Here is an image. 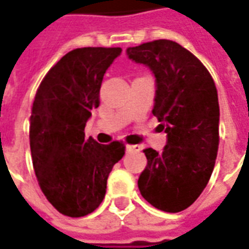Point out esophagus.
I'll use <instances>...</instances> for the list:
<instances>
[{
  "instance_id": "1",
  "label": "esophagus",
  "mask_w": 249,
  "mask_h": 249,
  "mask_svg": "<svg viewBox=\"0 0 249 249\" xmlns=\"http://www.w3.org/2000/svg\"><path fill=\"white\" fill-rule=\"evenodd\" d=\"M140 145H126V152H139Z\"/></svg>"
}]
</instances>
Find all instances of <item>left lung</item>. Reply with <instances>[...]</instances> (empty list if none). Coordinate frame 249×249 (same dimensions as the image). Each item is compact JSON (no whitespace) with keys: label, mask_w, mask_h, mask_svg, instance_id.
<instances>
[{"label":"left lung","mask_w":249,"mask_h":249,"mask_svg":"<svg viewBox=\"0 0 249 249\" xmlns=\"http://www.w3.org/2000/svg\"><path fill=\"white\" fill-rule=\"evenodd\" d=\"M132 61L156 77L152 113L167 133L162 152L144 149L139 178L142 197L155 208L176 213L192 205L207 187L219 148V98L212 76L197 57L171 40L128 48Z\"/></svg>","instance_id":"1"}]
</instances>
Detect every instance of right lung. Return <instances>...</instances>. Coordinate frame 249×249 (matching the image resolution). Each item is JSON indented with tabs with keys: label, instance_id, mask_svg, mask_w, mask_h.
Masks as SVG:
<instances>
[{
	"label": "right lung",
	"instance_id": "obj_1",
	"mask_svg": "<svg viewBox=\"0 0 249 249\" xmlns=\"http://www.w3.org/2000/svg\"><path fill=\"white\" fill-rule=\"evenodd\" d=\"M121 48H78L66 53L36 93L30 116L32 160L48 201L69 217L92 213L104 200L112 168L125 153L121 141L101 145L85 139L100 105L104 74Z\"/></svg>",
	"mask_w": 249,
	"mask_h": 249
}]
</instances>
